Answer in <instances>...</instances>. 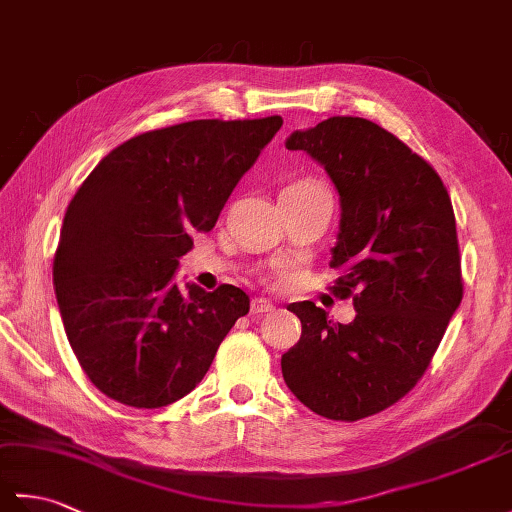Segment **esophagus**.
<instances>
[{"label":"esophagus","instance_id":"obj_1","mask_svg":"<svg viewBox=\"0 0 512 512\" xmlns=\"http://www.w3.org/2000/svg\"><path fill=\"white\" fill-rule=\"evenodd\" d=\"M273 310H275V303L268 301V299L257 297V299L250 301V312H253V314H266V312H273Z\"/></svg>","mask_w":512,"mask_h":512}]
</instances>
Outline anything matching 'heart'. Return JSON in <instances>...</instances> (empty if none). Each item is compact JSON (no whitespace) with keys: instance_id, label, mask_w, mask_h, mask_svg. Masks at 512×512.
Segmentation results:
<instances>
[{"instance_id":"heart-1","label":"heart","mask_w":512,"mask_h":512,"mask_svg":"<svg viewBox=\"0 0 512 512\" xmlns=\"http://www.w3.org/2000/svg\"><path fill=\"white\" fill-rule=\"evenodd\" d=\"M288 187H319L317 182H310V180H299L295 184H288Z\"/></svg>"}]
</instances>
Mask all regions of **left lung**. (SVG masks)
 I'll list each match as a JSON object with an SVG mask.
<instances>
[{
  "label": "left lung",
  "mask_w": 512,
  "mask_h": 512,
  "mask_svg": "<svg viewBox=\"0 0 512 512\" xmlns=\"http://www.w3.org/2000/svg\"><path fill=\"white\" fill-rule=\"evenodd\" d=\"M286 147L328 171L341 198V270L334 295L352 297V323L312 301L290 303L301 339L281 356L288 389L328 420L354 422L394 405L427 372L464 284L449 191L427 160L358 116H332Z\"/></svg>",
  "instance_id": "obj_1"
}]
</instances>
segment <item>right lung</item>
<instances>
[{
	"label": "right lung",
	"instance_id": "1",
	"mask_svg": "<svg viewBox=\"0 0 512 512\" xmlns=\"http://www.w3.org/2000/svg\"><path fill=\"white\" fill-rule=\"evenodd\" d=\"M281 125L266 116L154 129L112 149L74 193L54 292L72 352L107 398L158 409L187 396L248 312L244 290H180L173 273Z\"/></svg>",
	"mask_w": 512,
	"mask_h": 512
}]
</instances>
